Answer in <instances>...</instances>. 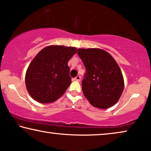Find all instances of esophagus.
<instances>
[{"instance_id": "esophagus-1", "label": "esophagus", "mask_w": 151, "mask_h": 151, "mask_svg": "<svg viewBox=\"0 0 151 151\" xmlns=\"http://www.w3.org/2000/svg\"><path fill=\"white\" fill-rule=\"evenodd\" d=\"M74 81H79L81 80V76H76L75 78H73Z\"/></svg>"}]
</instances>
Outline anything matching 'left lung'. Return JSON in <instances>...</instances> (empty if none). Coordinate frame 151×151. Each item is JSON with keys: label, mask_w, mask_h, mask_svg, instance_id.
Returning <instances> with one entry per match:
<instances>
[{"label": "left lung", "mask_w": 151, "mask_h": 151, "mask_svg": "<svg viewBox=\"0 0 151 151\" xmlns=\"http://www.w3.org/2000/svg\"><path fill=\"white\" fill-rule=\"evenodd\" d=\"M78 55L86 68L82 90L91 105L99 109L111 107L120 99L124 82L114 57L101 48H78Z\"/></svg>", "instance_id": "1"}]
</instances>
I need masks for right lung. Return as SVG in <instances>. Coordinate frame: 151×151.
Listing matches in <instances>:
<instances>
[{
    "label": "right lung",
    "mask_w": 151,
    "mask_h": 151,
    "mask_svg": "<svg viewBox=\"0 0 151 151\" xmlns=\"http://www.w3.org/2000/svg\"><path fill=\"white\" fill-rule=\"evenodd\" d=\"M77 52L73 46L50 45L42 49L25 75L29 94L40 103H50L64 94L72 81L68 62Z\"/></svg>",
    "instance_id": "right-lung-1"
}]
</instances>
